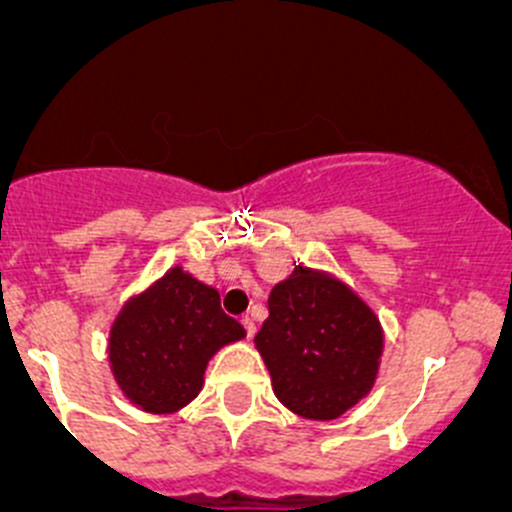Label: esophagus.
<instances>
[{"label": "esophagus", "mask_w": 512, "mask_h": 512, "mask_svg": "<svg viewBox=\"0 0 512 512\" xmlns=\"http://www.w3.org/2000/svg\"><path fill=\"white\" fill-rule=\"evenodd\" d=\"M242 327H245V332H247V337H252V334H255V319H252V317H247V314H245V317H242Z\"/></svg>", "instance_id": "obj_1"}]
</instances>
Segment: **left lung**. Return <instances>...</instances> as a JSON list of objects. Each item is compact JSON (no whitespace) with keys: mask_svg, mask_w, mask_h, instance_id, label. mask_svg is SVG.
Here are the masks:
<instances>
[{"mask_svg":"<svg viewBox=\"0 0 512 512\" xmlns=\"http://www.w3.org/2000/svg\"><path fill=\"white\" fill-rule=\"evenodd\" d=\"M255 337L275 396L292 414L334 421L374 389L384 329L374 309L329 272L297 265L272 287Z\"/></svg>","mask_w":512,"mask_h":512,"instance_id":"1","label":"left lung"}]
</instances>
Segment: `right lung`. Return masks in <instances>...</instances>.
<instances>
[{"label": "right lung", "mask_w": 512, "mask_h": 512, "mask_svg": "<svg viewBox=\"0 0 512 512\" xmlns=\"http://www.w3.org/2000/svg\"><path fill=\"white\" fill-rule=\"evenodd\" d=\"M220 292L175 265L133 294L108 332V364L121 394L146 414H175L200 394L220 349L245 339Z\"/></svg>", "instance_id": "1"}]
</instances>
